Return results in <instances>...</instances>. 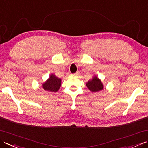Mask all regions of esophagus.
I'll return each mask as SVG.
<instances>
[{"instance_id": "esophagus-1", "label": "esophagus", "mask_w": 148, "mask_h": 148, "mask_svg": "<svg viewBox=\"0 0 148 148\" xmlns=\"http://www.w3.org/2000/svg\"><path fill=\"white\" fill-rule=\"evenodd\" d=\"M76 74H77L76 73V74H72V76H75V75H76Z\"/></svg>"}]
</instances>
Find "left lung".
<instances>
[{
	"label": "left lung",
	"instance_id": "1",
	"mask_svg": "<svg viewBox=\"0 0 148 148\" xmlns=\"http://www.w3.org/2000/svg\"><path fill=\"white\" fill-rule=\"evenodd\" d=\"M88 88L92 92H97L103 89V84L96 76L86 83Z\"/></svg>",
	"mask_w": 148,
	"mask_h": 148
}]
</instances>
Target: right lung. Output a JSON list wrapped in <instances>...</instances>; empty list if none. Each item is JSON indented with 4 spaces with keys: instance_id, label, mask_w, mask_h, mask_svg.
<instances>
[{
    "instance_id": "obj_1",
    "label": "right lung",
    "mask_w": 148,
    "mask_h": 148,
    "mask_svg": "<svg viewBox=\"0 0 148 148\" xmlns=\"http://www.w3.org/2000/svg\"><path fill=\"white\" fill-rule=\"evenodd\" d=\"M62 79L57 77L54 74H51L49 79L42 84L43 88L46 91L56 92L61 86Z\"/></svg>"
}]
</instances>
